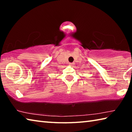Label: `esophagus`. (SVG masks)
Returning a JSON list of instances; mask_svg holds the SVG:
<instances>
[{"label": "esophagus", "instance_id": "34e87169", "mask_svg": "<svg viewBox=\"0 0 132 132\" xmlns=\"http://www.w3.org/2000/svg\"><path fill=\"white\" fill-rule=\"evenodd\" d=\"M69 66H73V64H73V63H69Z\"/></svg>", "mask_w": 132, "mask_h": 132}]
</instances>
